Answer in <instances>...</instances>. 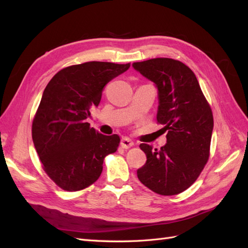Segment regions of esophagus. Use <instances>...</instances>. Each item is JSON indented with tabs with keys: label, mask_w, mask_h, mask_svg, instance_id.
Segmentation results:
<instances>
[{
	"label": "esophagus",
	"mask_w": 248,
	"mask_h": 248,
	"mask_svg": "<svg viewBox=\"0 0 248 248\" xmlns=\"http://www.w3.org/2000/svg\"><path fill=\"white\" fill-rule=\"evenodd\" d=\"M120 146H122L124 149H129L134 146V142L132 141L129 137H124L122 141H120Z\"/></svg>",
	"instance_id": "obj_1"
}]
</instances>
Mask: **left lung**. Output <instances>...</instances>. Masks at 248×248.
I'll return each instance as SVG.
<instances>
[{"label":"left lung","instance_id":"obj_1","mask_svg":"<svg viewBox=\"0 0 248 248\" xmlns=\"http://www.w3.org/2000/svg\"><path fill=\"white\" fill-rule=\"evenodd\" d=\"M132 65L156 85V119L167 131V143L159 150L140 143L147 162L137 170V177L155 193L178 194L197 181L209 158L214 130L210 106L194 73L183 62L155 58Z\"/></svg>","mask_w":248,"mask_h":248}]
</instances>
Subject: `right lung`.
I'll list each match as a JSON object with an SVG mask.
<instances>
[{"instance_id":"add662e5","label":"right lung","mask_w":248,"mask_h":248,"mask_svg":"<svg viewBox=\"0 0 248 248\" xmlns=\"http://www.w3.org/2000/svg\"><path fill=\"white\" fill-rule=\"evenodd\" d=\"M129 67L85 62L63 68L46 85L32 122V141L46 174L61 189L89 187L99 178L105 157L116 152L119 136L99 133L86 119L106 84Z\"/></svg>"}]
</instances>
